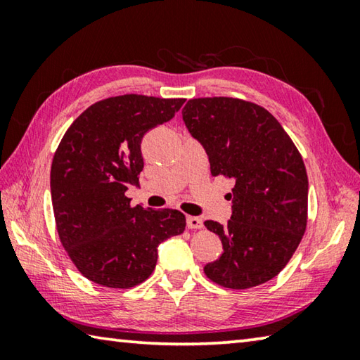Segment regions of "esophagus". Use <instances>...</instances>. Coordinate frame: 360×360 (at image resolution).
<instances>
[{
	"label": "esophagus",
	"mask_w": 360,
	"mask_h": 360,
	"mask_svg": "<svg viewBox=\"0 0 360 360\" xmlns=\"http://www.w3.org/2000/svg\"><path fill=\"white\" fill-rule=\"evenodd\" d=\"M187 227L188 229H203V221L200 217L188 216L187 217Z\"/></svg>",
	"instance_id": "1"
}]
</instances>
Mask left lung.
Returning a JSON list of instances; mask_svg holds the SVG:
<instances>
[{"instance_id": "1", "label": "left lung", "mask_w": 360, "mask_h": 360, "mask_svg": "<svg viewBox=\"0 0 360 360\" xmlns=\"http://www.w3.org/2000/svg\"><path fill=\"white\" fill-rule=\"evenodd\" d=\"M182 119L208 154L211 174L235 181L227 225L205 222L224 248L221 257L205 265V275L238 290L270 281L307 230L308 176L300 152L281 124L251 101L193 98Z\"/></svg>"}]
</instances>
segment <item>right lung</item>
I'll return each mask as SVG.
<instances>
[{
    "mask_svg": "<svg viewBox=\"0 0 360 360\" xmlns=\"http://www.w3.org/2000/svg\"><path fill=\"white\" fill-rule=\"evenodd\" d=\"M184 101L111 96L85 109L60 141L51 168L53 216L65 251L90 281L141 284L154 271L158 245L184 231L181 211L131 206L125 195L143 172V136Z\"/></svg>",
    "mask_w": 360,
    "mask_h": 360,
    "instance_id": "add662e5",
    "label": "right lung"
}]
</instances>
